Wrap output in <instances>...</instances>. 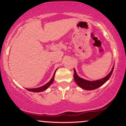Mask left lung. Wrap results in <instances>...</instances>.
<instances>
[{
	"mask_svg": "<svg viewBox=\"0 0 126 126\" xmlns=\"http://www.w3.org/2000/svg\"><path fill=\"white\" fill-rule=\"evenodd\" d=\"M114 67V64L112 66V69H111V72H110L105 77L102 78L101 79H98L96 80H93V81H90V80H85V79L81 78L78 76L77 73H76V70L74 69V75H73V77H74V80L75 82L77 83V85L82 89H85L87 91L94 90V89H96V88L100 87L102 85H104L106 82L111 77V75H112V72H113Z\"/></svg>",
	"mask_w": 126,
	"mask_h": 126,
	"instance_id": "1",
	"label": "left lung"
}]
</instances>
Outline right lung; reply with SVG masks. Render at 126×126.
Segmentation results:
<instances>
[{
  "instance_id": "add662e5",
  "label": "right lung",
  "mask_w": 126,
  "mask_h": 126,
  "mask_svg": "<svg viewBox=\"0 0 126 126\" xmlns=\"http://www.w3.org/2000/svg\"><path fill=\"white\" fill-rule=\"evenodd\" d=\"M57 69H56V71L54 72V75H53V77H52V78L51 79H50V80L48 82V83H47L46 84H45L44 85H43V86H41V87H39V88H32V89H28V88H26V89H27V90H28L29 91H31V92H42V91H44L45 90H46V89H47V88H48L49 86H50V85H51L52 83H53V81H54L55 73H56V70H57Z\"/></svg>"
}]
</instances>
